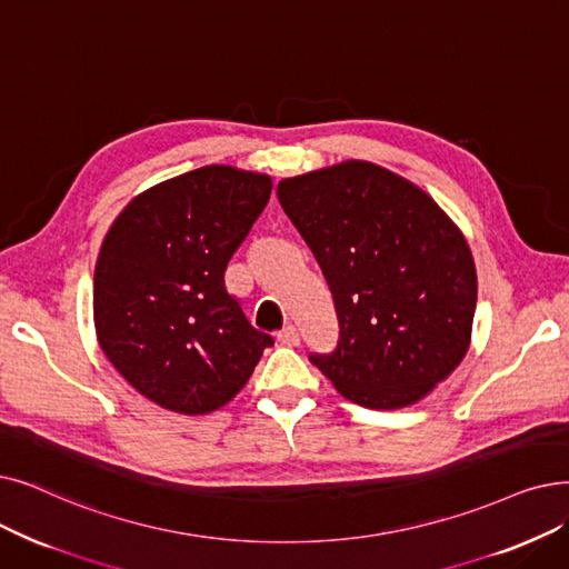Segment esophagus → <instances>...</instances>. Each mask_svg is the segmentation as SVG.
<instances>
[{
    "instance_id": "esophagus-1",
    "label": "esophagus",
    "mask_w": 569,
    "mask_h": 569,
    "mask_svg": "<svg viewBox=\"0 0 569 569\" xmlns=\"http://www.w3.org/2000/svg\"><path fill=\"white\" fill-rule=\"evenodd\" d=\"M277 341L283 343V346H298L300 343V332L295 326H288L277 335Z\"/></svg>"
}]
</instances>
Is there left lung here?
<instances>
[{
  "label": "left lung",
  "mask_w": 569,
  "mask_h": 569,
  "mask_svg": "<svg viewBox=\"0 0 569 569\" xmlns=\"http://www.w3.org/2000/svg\"><path fill=\"white\" fill-rule=\"evenodd\" d=\"M277 194L339 318L337 349L309 360L360 407L423 400L472 341L477 267L460 228L426 190L367 160L283 179Z\"/></svg>",
  "instance_id": "obj_1"
}]
</instances>
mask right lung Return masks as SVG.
<instances>
[{
    "instance_id": "1",
    "label": "right lung",
    "mask_w": 569,
    "mask_h": 569,
    "mask_svg": "<svg viewBox=\"0 0 569 569\" xmlns=\"http://www.w3.org/2000/svg\"><path fill=\"white\" fill-rule=\"evenodd\" d=\"M269 194L271 177L260 171L207 164L139 192L116 216L94 267V332L146 400L211 413L274 343L223 281Z\"/></svg>"
}]
</instances>
